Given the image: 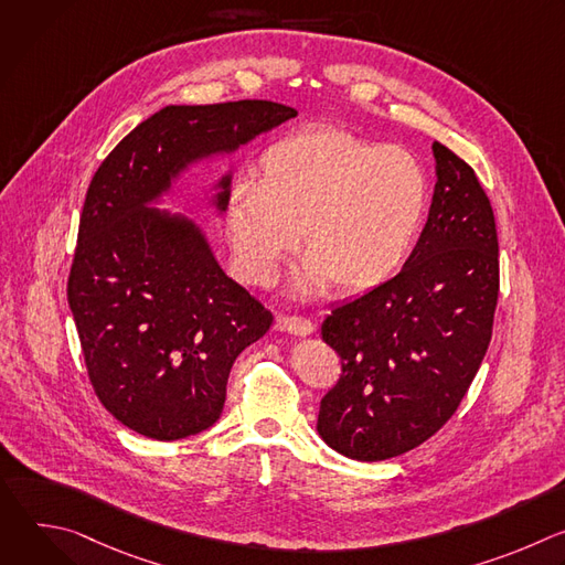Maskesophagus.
Returning a JSON list of instances; mask_svg holds the SVG:
<instances>
[{"label": "esophagus", "instance_id": "obj_1", "mask_svg": "<svg viewBox=\"0 0 565 565\" xmlns=\"http://www.w3.org/2000/svg\"><path fill=\"white\" fill-rule=\"evenodd\" d=\"M277 327L281 331L292 333V335H310L312 329H315L312 321L308 317H303V315H279Z\"/></svg>", "mask_w": 565, "mask_h": 565}]
</instances>
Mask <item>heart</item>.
Segmentation results:
<instances>
[{"mask_svg": "<svg viewBox=\"0 0 565 565\" xmlns=\"http://www.w3.org/2000/svg\"><path fill=\"white\" fill-rule=\"evenodd\" d=\"M431 203L420 160L338 127H308L270 142L257 181L241 179L225 207V236L238 275L273 286L299 244L301 297L329 279L342 290L388 281L416 248Z\"/></svg>", "mask_w": 565, "mask_h": 565, "instance_id": "heart-1", "label": "heart"}]
</instances>
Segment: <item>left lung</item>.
<instances>
[{
    "mask_svg": "<svg viewBox=\"0 0 565 565\" xmlns=\"http://www.w3.org/2000/svg\"><path fill=\"white\" fill-rule=\"evenodd\" d=\"M436 192L418 244L395 277L340 303L321 338L342 360L317 431L355 460L429 440L456 414L492 342L499 236L476 172L434 142Z\"/></svg>",
    "mask_w": 565,
    "mask_h": 565,
    "instance_id": "obj_1",
    "label": "left lung"
}]
</instances>
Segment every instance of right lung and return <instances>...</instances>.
<instances>
[{
  "label": "right lung",
  "instance_id": "obj_1",
  "mask_svg": "<svg viewBox=\"0 0 565 565\" xmlns=\"http://www.w3.org/2000/svg\"><path fill=\"white\" fill-rule=\"evenodd\" d=\"M295 116L270 100L166 107L131 129L89 183L66 297L94 393L140 436L177 440L214 425L234 360L273 324L192 221L147 203L192 160Z\"/></svg>",
  "mask_w": 565,
  "mask_h": 565
}]
</instances>
